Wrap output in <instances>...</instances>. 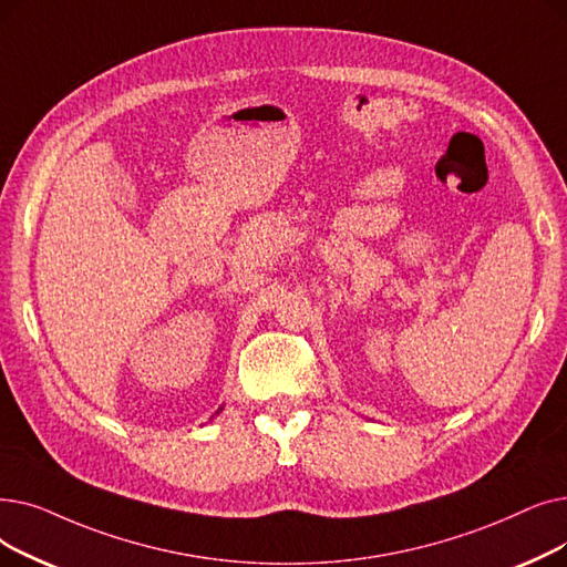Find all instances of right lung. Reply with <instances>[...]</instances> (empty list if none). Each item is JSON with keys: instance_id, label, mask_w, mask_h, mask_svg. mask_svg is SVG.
<instances>
[{"instance_id": "1", "label": "right lung", "mask_w": 567, "mask_h": 567, "mask_svg": "<svg viewBox=\"0 0 567 567\" xmlns=\"http://www.w3.org/2000/svg\"><path fill=\"white\" fill-rule=\"evenodd\" d=\"M219 410H223V408H219ZM219 410H217V412H219Z\"/></svg>"}]
</instances>
